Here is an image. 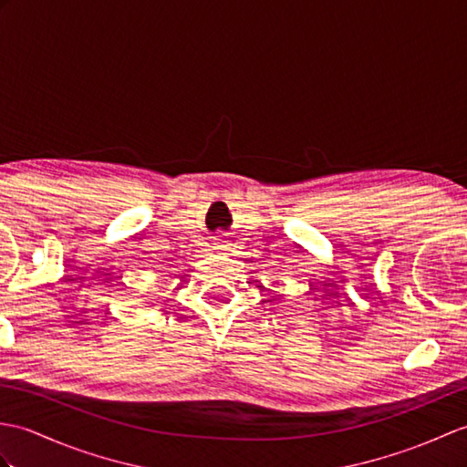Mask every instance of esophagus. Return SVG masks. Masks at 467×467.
<instances>
[{
    "instance_id": "34e87169",
    "label": "esophagus",
    "mask_w": 467,
    "mask_h": 467,
    "mask_svg": "<svg viewBox=\"0 0 467 467\" xmlns=\"http://www.w3.org/2000/svg\"><path fill=\"white\" fill-rule=\"evenodd\" d=\"M219 246H221V243H219Z\"/></svg>"
}]
</instances>
